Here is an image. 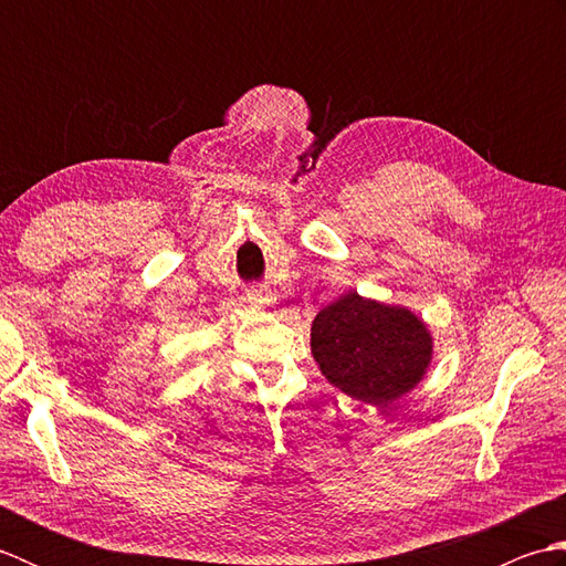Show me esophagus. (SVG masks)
Masks as SVG:
<instances>
[{"label":"esophagus","mask_w":566,"mask_h":566,"mask_svg":"<svg viewBox=\"0 0 566 566\" xmlns=\"http://www.w3.org/2000/svg\"><path fill=\"white\" fill-rule=\"evenodd\" d=\"M248 302L252 304V306H260V308H268L274 298L270 296V294H262V292H250L248 294Z\"/></svg>","instance_id":"1"}]
</instances>
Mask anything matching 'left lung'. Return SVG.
<instances>
[{"instance_id": "left-lung-1", "label": "left lung", "mask_w": 566, "mask_h": 566, "mask_svg": "<svg viewBox=\"0 0 566 566\" xmlns=\"http://www.w3.org/2000/svg\"><path fill=\"white\" fill-rule=\"evenodd\" d=\"M432 333L408 306L347 292L311 323V355L335 389L377 408L411 394L432 363Z\"/></svg>"}]
</instances>
